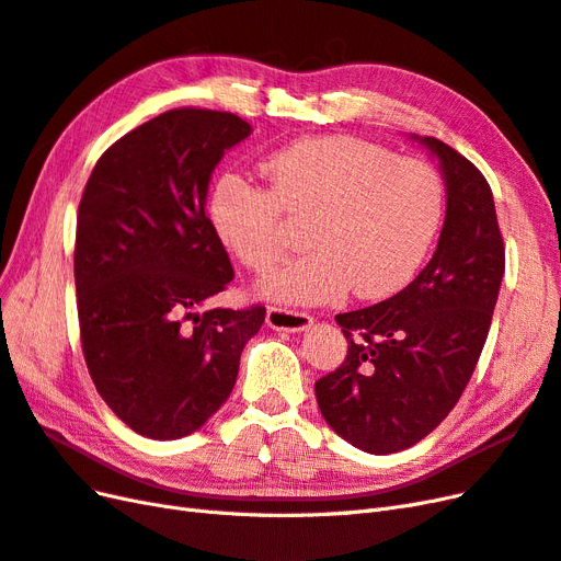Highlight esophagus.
<instances>
[{
    "label": "esophagus",
    "instance_id": "obj_1",
    "mask_svg": "<svg viewBox=\"0 0 561 561\" xmlns=\"http://www.w3.org/2000/svg\"><path fill=\"white\" fill-rule=\"evenodd\" d=\"M266 325L280 332H304L313 325V318L304 311H290L280 307L266 309Z\"/></svg>",
    "mask_w": 561,
    "mask_h": 561
}]
</instances>
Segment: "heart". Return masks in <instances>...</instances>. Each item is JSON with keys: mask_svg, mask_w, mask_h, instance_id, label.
Instances as JSON below:
<instances>
[{"mask_svg": "<svg viewBox=\"0 0 561 561\" xmlns=\"http://www.w3.org/2000/svg\"><path fill=\"white\" fill-rule=\"evenodd\" d=\"M262 173L271 190L239 175L219 180L208 217L219 243L257 274L283 260V213L311 217L304 241L313 250L262 280V293L278 301L396 295L416 276L443 222V182L428 163L353 135L290 142Z\"/></svg>", "mask_w": 561, "mask_h": 561, "instance_id": "heart-1", "label": "heart"}]
</instances>
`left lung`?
Listing matches in <instances>:
<instances>
[{"label":"left lung","mask_w":561,"mask_h":561,"mask_svg":"<svg viewBox=\"0 0 561 561\" xmlns=\"http://www.w3.org/2000/svg\"><path fill=\"white\" fill-rule=\"evenodd\" d=\"M447 215L433 260L390 299L339 313L348 353L316 381L330 428L367 454L416 445L445 421L484 348L505 271L496 206L484 175L435 138Z\"/></svg>","instance_id":"8db88e82"}]
</instances>
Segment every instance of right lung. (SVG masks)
I'll return each instance as SVG.
<instances>
[{
  "label": "right lung",
  "mask_w": 561,
  "mask_h": 561,
  "mask_svg": "<svg viewBox=\"0 0 561 561\" xmlns=\"http://www.w3.org/2000/svg\"><path fill=\"white\" fill-rule=\"evenodd\" d=\"M250 124L182 107L126 133L83 190L75 285L91 379L128 428L151 439L192 435L231 396L264 307H201L233 280L206 196L225 151Z\"/></svg>",
  "instance_id": "add662e5"
}]
</instances>
